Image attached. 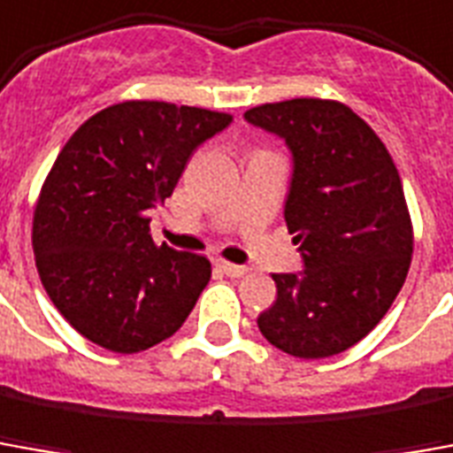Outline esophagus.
Here are the masks:
<instances>
[{
    "mask_svg": "<svg viewBox=\"0 0 453 453\" xmlns=\"http://www.w3.org/2000/svg\"><path fill=\"white\" fill-rule=\"evenodd\" d=\"M216 267L227 277H242V274H248V267H242V265H233V262H226V259H216Z\"/></svg>",
    "mask_w": 453,
    "mask_h": 453,
    "instance_id": "1",
    "label": "esophagus"
}]
</instances>
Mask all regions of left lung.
<instances>
[{
    "instance_id": "1",
    "label": "left lung",
    "mask_w": 453,
    "mask_h": 453,
    "mask_svg": "<svg viewBox=\"0 0 453 453\" xmlns=\"http://www.w3.org/2000/svg\"><path fill=\"white\" fill-rule=\"evenodd\" d=\"M294 159L284 220L303 270L272 274L262 336L296 358H328L380 324L412 262L403 181L380 137L336 100L294 97L245 112Z\"/></svg>"
}]
</instances>
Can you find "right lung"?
<instances>
[{
    "mask_svg": "<svg viewBox=\"0 0 453 453\" xmlns=\"http://www.w3.org/2000/svg\"><path fill=\"white\" fill-rule=\"evenodd\" d=\"M226 112L127 100L73 132L34 211L41 284L97 346L139 353L173 336L211 280L203 255L154 245L150 211L173 194L198 144Z\"/></svg>",
    "mask_w": 453,
    "mask_h": 453,
    "instance_id": "right-lung-1",
    "label": "right lung"
}]
</instances>
